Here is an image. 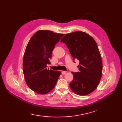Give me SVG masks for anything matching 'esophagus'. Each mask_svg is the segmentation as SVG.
I'll return each mask as SVG.
<instances>
[{"mask_svg": "<svg viewBox=\"0 0 122 122\" xmlns=\"http://www.w3.org/2000/svg\"><path fill=\"white\" fill-rule=\"evenodd\" d=\"M66 72L65 71H61V74L62 75H65V74H66Z\"/></svg>", "mask_w": 122, "mask_h": 122, "instance_id": "obj_1", "label": "esophagus"}]
</instances>
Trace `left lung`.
Wrapping results in <instances>:
<instances>
[{
  "mask_svg": "<svg viewBox=\"0 0 122 122\" xmlns=\"http://www.w3.org/2000/svg\"><path fill=\"white\" fill-rule=\"evenodd\" d=\"M61 42L66 44L73 61H80L79 72H72L71 90L80 96L92 93L98 86L102 73V56L95 40L86 32L78 31L66 34Z\"/></svg>",
  "mask_w": 122,
  "mask_h": 122,
  "instance_id": "obj_1",
  "label": "left lung"
}]
</instances>
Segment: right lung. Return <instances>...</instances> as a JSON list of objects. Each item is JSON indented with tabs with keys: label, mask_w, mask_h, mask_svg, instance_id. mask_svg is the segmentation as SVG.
<instances>
[{
	"label": "right lung",
	"mask_w": 122,
	"mask_h": 122,
	"mask_svg": "<svg viewBox=\"0 0 122 122\" xmlns=\"http://www.w3.org/2000/svg\"><path fill=\"white\" fill-rule=\"evenodd\" d=\"M65 34L47 30L37 31L26 46L23 61V73L26 84L39 94L51 92L57 83L61 71L47 68L55 46Z\"/></svg>",
	"instance_id": "right-lung-1"
}]
</instances>
